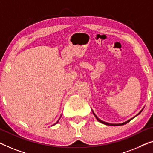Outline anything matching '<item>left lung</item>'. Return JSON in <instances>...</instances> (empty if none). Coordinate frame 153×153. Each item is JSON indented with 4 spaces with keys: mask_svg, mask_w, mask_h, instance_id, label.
<instances>
[{
    "mask_svg": "<svg viewBox=\"0 0 153 153\" xmlns=\"http://www.w3.org/2000/svg\"><path fill=\"white\" fill-rule=\"evenodd\" d=\"M142 110H143V109H142ZM142 111H140V113H139L137 114V115H139V114H140V113H141V112H142ZM93 115H95V117H96V119L97 120V121H99V122H101V123H102V124H106V125H108V126H122V125H124V124H127V123H128V122H130V121H131V120L132 119H133V118L135 117H135H133V118H131V119H130V120H128V121H126V122H123V123H122V124H111V123H108V122H104V121H102V120H100V119H99V118H98V117H97L96 115H95V114L94 113H93ZM137 115H136V116H137Z\"/></svg>",
    "mask_w": 153,
    "mask_h": 153,
    "instance_id": "obj_1",
    "label": "left lung"
}]
</instances>
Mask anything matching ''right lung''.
Here are the masks:
<instances>
[{"label": "right lung", "instance_id": "1", "mask_svg": "<svg viewBox=\"0 0 153 153\" xmlns=\"http://www.w3.org/2000/svg\"><path fill=\"white\" fill-rule=\"evenodd\" d=\"M58 121H59V120H58ZM58 122H56V124H57V123H58ZM55 124H53V125H55Z\"/></svg>", "mask_w": 153, "mask_h": 153}]
</instances>
